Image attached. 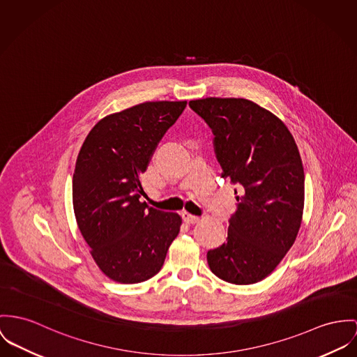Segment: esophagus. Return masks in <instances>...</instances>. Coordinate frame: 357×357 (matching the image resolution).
Segmentation results:
<instances>
[{
	"instance_id": "34e87169",
	"label": "esophagus",
	"mask_w": 357,
	"mask_h": 357,
	"mask_svg": "<svg viewBox=\"0 0 357 357\" xmlns=\"http://www.w3.org/2000/svg\"><path fill=\"white\" fill-rule=\"evenodd\" d=\"M182 218H183L186 224H195V222L199 221V218H197V216H194V215H190V213H188V212H183V213H182Z\"/></svg>"
}]
</instances>
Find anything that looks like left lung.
<instances>
[{"label":"left lung","mask_w":357,"mask_h":357,"mask_svg":"<svg viewBox=\"0 0 357 357\" xmlns=\"http://www.w3.org/2000/svg\"><path fill=\"white\" fill-rule=\"evenodd\" d=\"M189 106L213 132L221 176L242 186L227 242L206 254L209 268L231 284L258 282L275 271L302 224L298 145L281 119L251 100L206 98Z\"/></svg>","instance_id":"left-lung-1"}]
</instances>
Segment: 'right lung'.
Segmentation results:
<instances>
[{
    "instance_id": "1",
    "label": "right lung",
    "mask_w": 357,
    "mask_h": 357,
    "mask_svg": "<svg viewBox=\"0 0 357 357\" xmlns=\"http://www.w3.org/2000/svg\"><path fill=\"white\" fill-rule=\"evenodd\" d=\"M188 102H145L100 119L88 133L73 174V209L99 269L121 284L159 273L178 236V213L149 208L141 174Z\"/></svg>"
}]
</instances>
